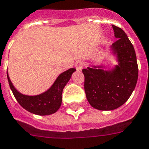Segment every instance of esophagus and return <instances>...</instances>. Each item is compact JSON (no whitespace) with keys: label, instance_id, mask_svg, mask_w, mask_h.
Listing matches in <instances>:
<instances>
[{"label":"esophagus","instance_id":"34e87169","mask_svg":"<svg viewBox=\"0 0 149 149\" xmlns=\"http://www.w3.org/2000/svg\"><path fill=\"white\" fill-rule=\"evenodd\" d=\"M75 66H76V69H77V70H82V69L83 68V66H84V63L83 61H77L75 64Z\"/></svg>","mask_w":149,"mask_h":149}]
</instances>
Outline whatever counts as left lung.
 I'll use <instances>...</instances> for the list:
<instances>
[{
    "label": "left lung",
    "mask_w": 149,
    "mask_h": 149,
    "mask_svg": "<svg viewBox=\"0 0 149 149\" xmlns=\"http://www.w3.org/2000/svg\"><path fill=\"white\" fill-rule=\"evenodd\" d=\"M117 40L112 49L117 55L118 64L114 70L105 71L101 66L83 69L84 89L87 100L99 110H113L129 100L135 89L139 76L135 49L126 33L112 25Z\"/></svg>",
    "instance_id": "obj_1"
}]
</instances>
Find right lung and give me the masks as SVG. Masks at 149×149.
I'll use <instances>...</instances> for the list:
<instances>
[{"label":"right lung","instance_id":"right-lung-1","mask_svg":"<svg viewBox=\"0 0 149 149\" xmlns=\"http://www.w3.org/2000/svg\"><path fill=\"white\" fill-rule=\"evenodd\" d=\"M76 70V69L71 68L62 72L47 91L40 95L33 96L23 95L19 93L12 84L8 73L7 76L10 88L18 103L31 113L39 116H47L55 113L60 109L62 103L63 88L70 79L72 72Z\"/></svg>","mask_w":149,"mask_h":149}]
</instances>
